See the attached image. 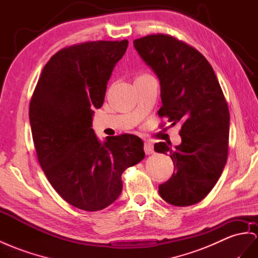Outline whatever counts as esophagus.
Returning <instances> with one entry per match:
<instances>
[{"label":"esophagus","instance_id":"1","mask_svg":"<svg viewBox=\"0 0 258 258\" xmlns=\"http://www.w3.org/2000/svg\"><path fill=\"white\" fill-rule=\"evenodd\" d=\"M144 150L146 155H151L154 153V145L150 142H145L144 144Z\"/></svg>","mask_w":258,"mask_h":258}]
</instances>
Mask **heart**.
<instances>
[{
	"label": "heart",
	"mask_w": 258,
	"mask_h": 258,
	"mask_svg": "<svg viewBox=\"0 0 258 258\" xmlns=\"http://www.w3.org/2000/svg\"><path fill=\"white\" fill-rule=\"evenodd\" d=\"M147 76H150V75L146 74V73H143V74H140V75H137V77H136V81H137V79H141V78H144V77H147Z\"/></svg>",
	"instance_id": "obj_1"
}]
</instances>
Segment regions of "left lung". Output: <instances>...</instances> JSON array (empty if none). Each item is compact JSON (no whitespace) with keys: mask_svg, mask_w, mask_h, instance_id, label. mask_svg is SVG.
<instances>
[{"mask_svg":"<svg viewBox=\"0 0 258 258\" xmlns=\"http://www.w3.org/2000/svg\"><path fill=\"white\" fill-rule=\"evenodd\" d=\"M133 43L160 81L158 115L182 126L179 146L155 144L157 153L170 154L175 170L160 184L159 194L174 206L200 203L219 180L228 158L230 113L220 84L206 57L175 37L154 34Z\"/></svg>","mask_w":258,"mask_h":258,"instance_id":"8db88e82","label":"left lung"}]
</instances>
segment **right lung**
Instances as JSON below:
<instances>
[{
  "label": "right lung",
  "mask_w": 258,
  "mask_h": 258,
  "mask_svg": "<svg viewBox=\"0 0 258 258\" xmlns=\"http://www.w3.org/2000/svg\"><path fill=\"white\" fill-rule=\"evenodd\" d=\"M128 41H87L57 51L45 64L29 104L38 161L65 202L86 211L108 207L122 192V173L144 159L132 134L104 144L91 128L95 108Z\"/></svg>",
  "instance_id": "add662e5"
}]
</instances>
